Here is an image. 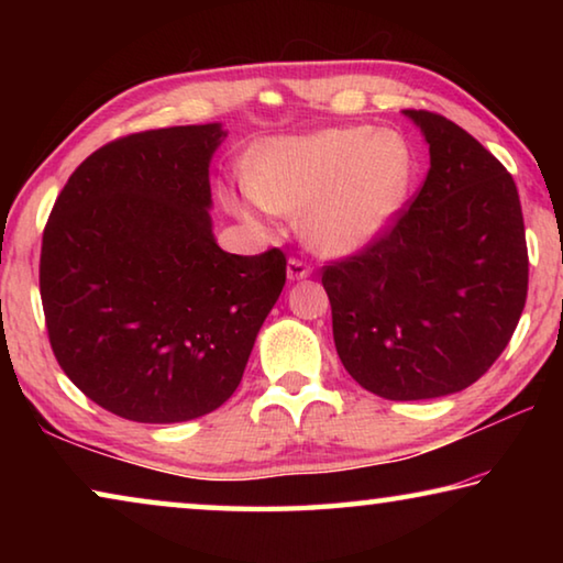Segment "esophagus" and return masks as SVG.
<instances>
[{
    "label": "esophagus",
    "instance_id": "obj_1",
    "mask_svg": "<svg viewBox=\"0 0 563 563\" xmlns=\"http://www.w3.org/2000/svg\"><path fill=\"white\" fill-rule=\"evenodd\" d=\"M310 275H312L310 265H305L298 258L288 261V280H305V278H310Z\"/></svg>",
    "mask_w": 563,
    "mask_h": 563
}]
</instances>
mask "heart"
I'll list each match as a JSON object with an SVG mask.
<instances>
[{
	"label": "heart",
	"instance_id": "1",
	"mask_svg": "<svg viewBox=\"0 0 563 563\" xmlns=\"http://www.w3.org/2000/svg\"><path fill=\"white\" fill-rule=\"evenodd\" d=\"M415 154L395 129L338 126L263 141L247 158L245 184L223 186L235 218L265 228V216L300 213L312 251L350 258L383 238L407 203Z\"/></svg>",
	"mask_w": 563,
	"mask_h": 563
}]
</instances>
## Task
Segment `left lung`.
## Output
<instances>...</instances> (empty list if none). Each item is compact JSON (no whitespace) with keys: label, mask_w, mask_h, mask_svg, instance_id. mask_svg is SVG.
Instances as JSON below:
<instances>
[{"label":"left lung","mask_w":563,"mask_h":563,"mask_svg":"<svg viewBox=\"0 0 563 563\" xmlns=\"http://www.w3.org/2000/svg\"><path fill=\"white\" fill-rule=\"evenodd\" d=\"M430 146L412 206L379 241L322 273L338 355L385 399H434L476 383L517 330L529 285L514 178L479 141L430 111H402Z\"/></svg>","instance_id":"left-lung-1"}]
</instances>
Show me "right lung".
I'll return each mask as SVG.
<instances>
[{"mask_svg":"<svg viewBox=\"0 0 563 563\" xmlns=\"http://www.w3.org/2000/svg\"><path fill=\"white\" fill-rule=\"evenodd\" d=\"M223 123L111 141L66 180L44 228L40 288L66 377L99 407L174 424L221 407L280 298L285 255L213 235Z\"/></svg>","mask_w":563,"mask_h":563,"instance_id":"right-lung-1","label":"right lung"}]
</instances>
